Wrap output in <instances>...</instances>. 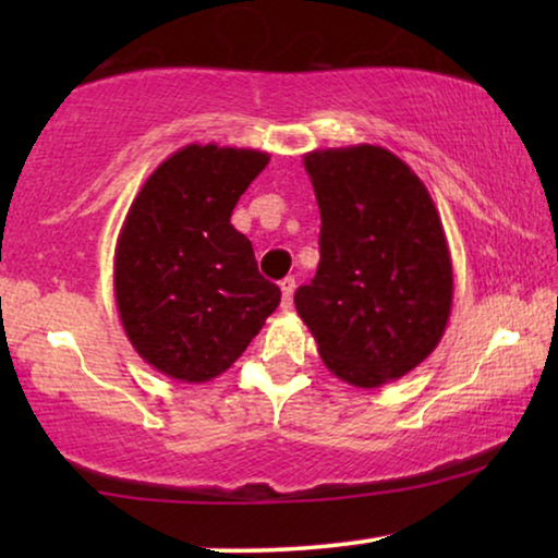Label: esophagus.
Listing matches in <instances>:
<instances>
[{"instance_id":"esophagus-1","label":"esophagus","mask_w":558,"mask_h":558,"mask_svg":"<svg viewBox=\"0 0 558 558\" xmlns=\"http://www.w3.org/2000/svg\"><path fill=\"white\" fill-rule=\"evenodd\" d=\"M294 287H296L294 277H287V279L279 281V289H281V307H284V310H292V304H294Z\"/></svg>"}]
</instances>
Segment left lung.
<instances>
[{"mask_svg": "<svg viewBox=\"0 0 558 558\" xmlns=\"http://www.w3.org/2000/svg\"><path fill=\"white\" fill-rule=\"evenodd\" d=\"M319 264L294 304L340 380L378 388L429 357L452 312V258L429 190L376 144L304 155Z\"/></svg>", "mask_w": 558, "mask_h": 558, "instance_id": "left-lung-1", "label": "left lung"}]
</instances>
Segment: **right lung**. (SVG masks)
<instances>
[{"instance_id": "obj_1", "label": "right lung", "mask_w": 558, "mask_h": 558, "mask_svg": "<svg viewBox=\"0 0 558 558\" xmlns=\"http://www.w3.org/2000/svg\"><path fill=\"white\" fill-rule=\"evenodd\" d=\"M266 165L258 149L187 144L149 174L121 226V325L144 363L182 384L231 368L279 307V287L258 274L251 241L231 226Z\"/></svg>"}]
</instances>
